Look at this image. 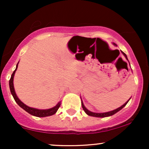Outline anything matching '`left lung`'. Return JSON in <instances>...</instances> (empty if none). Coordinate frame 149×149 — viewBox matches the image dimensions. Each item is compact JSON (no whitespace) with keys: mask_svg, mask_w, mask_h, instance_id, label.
I'll list each match as a JSON object with an SVG mask.
<instances>
[{"mask_svg":"<svg viewBox=\"0 0 149 149\" xmlns=\"http://www.w3.org/2000/svg\"><path fill=\"white\" fill-rule=\"evenodd\" d=\"M113 45H116L115 43H113ZM121 52H122V51H121ZM122 53H123V55L125 56V57L126 59H127V55H126V54H125V53H124L123 52H122ZM127 60H128V59H127ZM80 98H81V97H80ZM129 100H128L127 102H126L125 103V104H123V105L121 106L120 107L118 108V109H115V110H113V111H109V112H106V113H93V112H92V111H89L88 109H87L85 107V106H84V104H83V101H82V100H81V104H82V107H83V110H84V111H85V113H86L88 114V116H94V117L105 118V117H108V116H111L113 115V114H115V113H117V112H118L119 111L121 110V109H122L124 107H125V105L127 104V102H129Z\"/></svg>","mask_w":149,"mask_h":149,"instance_id":"left-lung-1","label":"left lung"}]
</instances>
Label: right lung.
<instances>
[{
	"label": "right lung",
	"instance_id": "add662e5",
	"mask_svg": "<svg viewBox=\"0 0 149 149\" xmlns=\"http://www.w3.org/2000/svg\"><path fill=\"white\" fill-rule=\"evenodd\" d=\"M18 64L17 63L16 66V69L14 71V72L12 74L11 78H10V81H9V85H10V92H11L12 95L13 96V98L16 102V103L20 107L22 108L24 110L26 111V112H28L29 113H30L31 115L36 116V117H46V116H52L57 111V110L59 109V107L61 105V102H59L55 107H54L53 108H51V109H45V110H42V109H34V108H31L26 106V104H24L23 102H21L19 100V99L18 98L17 96L16 93H15V88H14V85H13V78H14V76L15 71H16L17 69L18 66Z\"/></svg>",
	"mask_w": 149,
	"mask_h": 149
}]
</instances>
